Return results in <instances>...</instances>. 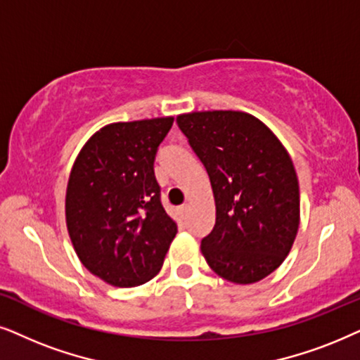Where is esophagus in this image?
<instances>
[{"mask_svg": "<svg viewBox=\"0 0 360 360\" xmlns=\"http://www.w3.org/2000/svg\"><path fill=\"white\" fill-rule=\"evenodd\" d=\"M188 209H189V205L188 204H184V205H181V207H179V215H181V217H186V214H188Z\"/></svg>", "mask_w": 360, "mask_h": 360, "instance_id": "esophagus-1", "label": "esophagus"}]
</instances>
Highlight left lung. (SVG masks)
Masks as SVG:
<instances>
[{"instance_id":"left-lung-1","label":"left lung","mask_w":360,"mask_h":360,"mask_svg":"<svg viewBox=\"0 0 360 360\" xmlns=\"http://www.w3.org/2000/svg\"><path fill=\"white\" fill-rule=\"evenodd\" d=\"M177 127L207 171L215 225L200 242L209 266L248 285L276 270L300 225L293 162L260 120L232 110L177 117Z\"/></svg>"}]
</instances>
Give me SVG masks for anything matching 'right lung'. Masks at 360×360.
Here are the masks:
<instances>
[{"instance_id":"obj_1","label":"right lung","mask_w":360,"mask_h":360,"mask_svg":"<svg viewBox=\"0 0 360 360\" xmlns=\"http://www.w3.org/2000/svg\"><path fill=\"white\" fill-rule=\"evenodd\" d=\"M172 122L108 124L90 138L72 167L65 195L72 245L90 273L113 286L151 280L177 233L155 176L158 148Z\"/></svg>"}]
</instances>
